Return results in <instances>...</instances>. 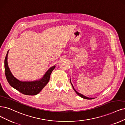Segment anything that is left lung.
<instances>
[{
	"label": "left lung",
	"mask_w": 125,
	"mask_h": 125,
	"mask_svg": "<svg viewBox=\"0 0 125 125\" xmlns=\"http://www.w3.org/2000/svg\"><path fill=\"white\" fill-rule=\"evenodd\" d=\"M70 82H71V84H72V86H73V90H74V91H75V92H76V93H77V94L78 95H79L80 97H82V98H84V99H94L93 98L87 97H86V96H84L83 95H82V94H80V93H78V92L77 91H76V90H75V89H74V87H73V84L72 83V82H71V79H70Z\"/></svg>",
	"instance_id": "obj_1"
}]
</instances>
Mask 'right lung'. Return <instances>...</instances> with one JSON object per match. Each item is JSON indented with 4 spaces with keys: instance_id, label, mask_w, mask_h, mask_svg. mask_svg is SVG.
Returning a JSON list of instances; mask_svg holds the SVG:
<instances>
[{
    "instance_id": "1",
    "label": "right lung",
    "mask_w": 125,
    "mask_h": 125,
    "mask_svg": "<svg viewBox=\"0 0 125 125\" xmlns=\"http://www.w3.org/2000/svg\"><path fill=\"white\" fill-rule=\"evenodd\" d=\"M9 50L4 60V70L8 82L10 85L21 93L27 95H35L39 94L49 81L50 76L55 67L54 65L49 68L43 77L35 81H21L13 75L8 63Z\"/></svg>"
}]
</instances>
